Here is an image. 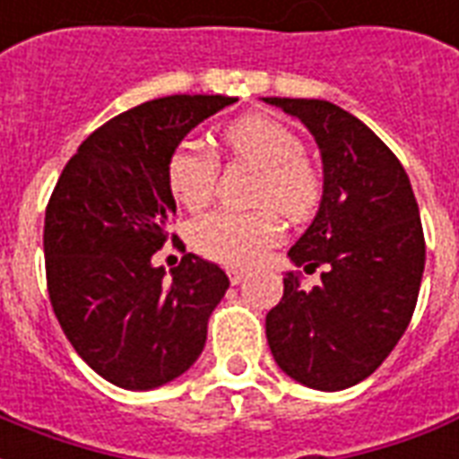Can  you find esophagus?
Listing matches in <instances>:
<instances>
[{"label":"esophagus","instance_id":"obj_1","mask_svg":"<svg viewBox=\"0 0 459 459\" xmlns=\"http://www.w3.org/2000/svg\"><path fill=\"white\" fill-rule=\"evenodd\" d=\"M227 275H230V282H232V285H239V282L247 278V273H244V271H239V268H230V271H227Z\"/></svg>","mask_w":459,"mask_h":459}]
</instances>
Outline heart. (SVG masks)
I'll return each mask as SVG.
<instances>
[{
  "mask_svg": "<svg viewBox=\"0 0 459 459\" xmlns=\"http://www.w3.org/2000/svg\"><path fill=\"white\" fill-rule=\"evenodd\" d=\"M225 144L239 161L261 169L256 203L271 205L251 212L215 210L195 220L191 242L198 254L222 266L249 268L282 239V217L302 222L322 201V177L302 154L305 144L290 127L266 116H247L227 127ZM220 164L201 143L186 140L167 164L169 188L188 210L203 208L215 193ZM276 210L273 211V208Z\"/></svg>",
  "mask_w": 459,
  "mask_h": 459,
  "instance_id": "b5f03b06",
  "label": "heart"
}]
</instances>
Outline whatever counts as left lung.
Returning <instances> with one entry per match:
<instances>
[{"instance_id": "1", "label": "left lung", "mask_w": 459, "mask_h": 459, "mask_svg": "<svg viewBox=\"0 0 459 459\" xmlns=\"http://www.w3.org/2000/svg\"><path fill=\"white\" fill-rule=\"evenodd\" d=\"M309 127L324 161V195L288 251L322 282L282 278L266 339L285 375L336 392L373 375L411 322L426 242L411 184L394 152L356 116L319 99H264Z\"/></svg>"}]
</instances>
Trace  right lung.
<instances>
[{
  "label": "right lung",
  "instance_id": "obj_1",
  "mask_svg": "<svg viewBox=\"0 0 459 459\" xmlns=\"http://www.w3.org/2000/svg\"><path fill=\"white\" fill-rule=\"evenodd\" d=\"M177 94L120 113L79 144L46 208L50 305L84 363L123 389L167 385L191 368L225 298V271L186 254L171 281L152 256L177 203L167 164L186 133L234 103Z\"/></svg>",
  "mask_w": 459,
  "mask_h": 459
}]
</instances>
